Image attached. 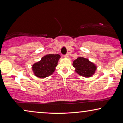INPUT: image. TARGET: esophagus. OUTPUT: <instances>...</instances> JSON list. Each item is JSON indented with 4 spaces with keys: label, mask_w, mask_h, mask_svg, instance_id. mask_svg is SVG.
<instances>
[{
    "label": "esophagus",
    "mask_w": 123,
    "mask_h": 123,
    "mask_svg": "<svg viewBox=\"0 0 123 123\" xmlns=\"http://www.w3.org/2000/svg\"><path fill=\"white\" fill-rule=\"evenodd\" d=\"M64 56L65 58H68V57L69 56V54H68H68H67L66 55H65Z\"/></svg>",
    "instance_id": "1"
}]
</instances>
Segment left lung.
<instances>
[{
  "label": "left lung",
  "mask_w": 123,
  "mask_h": 123,
  "mask_svg": "<svg viewBox=\"0 0 123 123\" xmlns=\"http://www.w3.org/2000/svg\"><path fill=\"white\" fill-rule=\"evenodd\" d=\"M73 66L75 68V71L77 74L86 78L92 77L97 69L95 64L83 57H78L74 60Z\"/></svg>",
  "instance_id": "1"
}]
</instances>
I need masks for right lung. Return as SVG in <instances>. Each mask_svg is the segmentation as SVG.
Listing matches in <instances>:
<instances>
[{"label": "right lung", "instance_id": "right-lung-1", "mask_svg": "<svg viewBox=\"0 0 123 123\" xmlns=\"http://www.w3.org/2000/svg\"><path fill=\"white\" fill-rule=\"evenodd\" d=\"M60 58L59 54H48L43 56L40 61L33 64L32 70L35 76L40 78H45L51 75Z\"/></svg>", "mask_w": 123, "mask_h": 123}]
</instances>
